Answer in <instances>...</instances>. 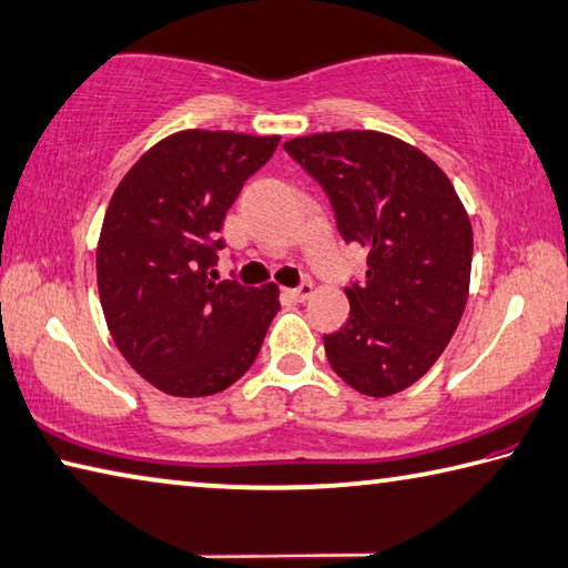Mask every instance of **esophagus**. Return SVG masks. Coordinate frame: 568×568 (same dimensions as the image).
<instances>
[{"label":"esophagus","instance_id":"obj_1","mask_svg":"<svg viewBox=\"0 0 568 568\" xmlns=\"http://www.w3.org/2000/svg\"><path fill=\"white\" fill-rule=\"evenodd\" d=\"M312 294H314V284L312 282H304V284H298L294 288H286V296L294 298V302H306V298L312 296Z\"/></svg>","mask_w":568,"mask_h":568}]
</instances>
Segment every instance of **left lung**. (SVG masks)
<instances>
[{
    "mask_svg": "<svg viewBox=\"0 0 568 568\" xmlns=\"http://www.w3.org/2000/svg\"><path fill=\"white\" fill-rule=\"evenodd\" d=\"M284 151L334 207L338 234L368 252L351 282L344 328L324 336L326 358L373 398L423 378L463 318L473 224L450 180L417 148L378 131L294 138Z\"/></svg>",
    "mask_w": 568,
    "mask_h": 568,
    "instance_id": "8db88e82",
    "label": "left lung"
}]
</instances>
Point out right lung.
Segmentation results:
<instances>
[{"instance_id": "add662e5", "label": "right lung", "mask_w": 568, "mask_h": 568, "mask_svg": "<svg viewBox=\"0 0 568 568\" xmlns=\"http://www.w3.org/2000/svg\"><path fill=\"white\" fill-rule=\"evenodd\" d=\"M280 145L276 135L183 131L115 187L95 252L105 324L135 373L202 398L240 381L280 312L274 284L215 282L222 222Z\"/></svg>"}]
</instances>
